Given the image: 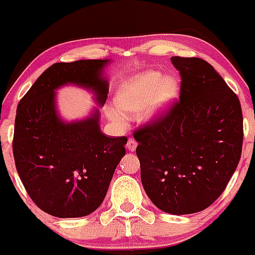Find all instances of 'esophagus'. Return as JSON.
Instances as JSON below:
<instances>
[{
    "label": "esophagus",
    "instance_id": "1",
    "mask_svg": "<svg viewBox=\"0 0 255 255\" xmlns=\"http://www.w3.org/2000/svg\"><path fill=\"white\" fill-rule=\"evenodd\" d=\"M137 145H138V143L135 142V139H133V138H129V139H128V142H127V149L129 151H134L135 150V148H137Z\"/></svg>",
    "mask_w": 255,
    "mask_h": 255
}]
</instances>
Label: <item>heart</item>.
<instances>
[{"label": "heart", "instance_id": "b5f03b06", "mask_svg": "<svg viewBox=\"0 0 255 255\" xmlns=\"http://www.w3.org/2000/svg\"><path fill=\"white\" fill-rule=\"evenodd\" d=\"M179 92V81L174 76H163L155 70L143 71L120 85L115 96L116 110H110L109 117L121 127L127 126L128 118L139 116L160 120L170 111Z\"/></svg>", "mask_w": 255, "mask_h": 255}]
</instances>
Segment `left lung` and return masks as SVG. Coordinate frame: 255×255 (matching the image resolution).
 I'll return each mask as SVG.
<instances>
[{"mask_svg":"<svg viewBox=\"0 0 255 255\" xmlns=\"http://www.w3.org/2000/svg\"><path fill=\"white\" fill-rule=\"evenodd\" d=\"M181 75L180 100L163 118L137 129L142 185L171 215H190L220 197L235 174L243 143L237 95L200 58L173 56Z\"/></svg>","mask_w":255,"mask_h":255,"instance_id":"1","label":"left lung"}]
</instances>
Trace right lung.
Wrapping results in <instances>:
<instances>
[{
    "label": "right lung",
    "mask_w": 255,
    "mask_h": 255,
    "mask_svg": "<svg viewBox=\"0 0 255 255\" xmlns=\"http://www.w3.org/2000/svg\"><path fill=\"white\" fill-rule=\"evenodd\" d=\"M110 63L89 59L54 64L18 104L13 135L18 175L34 204L54 217H84L99 208L126 154L127 138L101 132L99 109L68 122L56 107V90L66 85L89 90L97 106H104Z\"/></svg>",
    "instance_id": "obj_1"
}]
</instances>
